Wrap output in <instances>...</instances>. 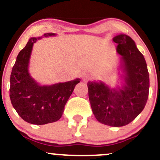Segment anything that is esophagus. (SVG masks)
Masks as SVG:
<instances>
[{
	"mask_svg": "<svg viewBox=\"0 0 160 160\" xmlns=\"http://www.w3.org/2000/svg\"><path fill=\"white\" fill-rule=\"evenodd\" d=\"M89 79H90V76H89V74H84L83 76H82V80H83L84 81H87Z\"/></svg>",
	"mask_w": 160,
	"mask_h": 160,
	"instance_id": "obj_1",
	"label": "esophagus"
}]
</instances>
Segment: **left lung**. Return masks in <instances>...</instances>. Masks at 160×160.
<instances>
[{
    "mask_svg": "<svg viewBox=\"0 0 160 160\" xmlns=\"http://www.w3.org/2000/svg\"><path fill=\"white\" fill-rule=\"evenodd\" d=\"M117 51L122 56L126 83L119 90L102 82H88L89 98L98 122L120 127L135 120L144 110L149 95V73L144 56L134 40L126 34L113 38Z\"/></svg>",
    "mask_w": 160,
    "mask_h": 160,
    "instance_id": "obj_1",
    "label": "left lung"
}]
</instances>
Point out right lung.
Segmentation results:
<instances>
[{
    "label": "right lung",
    "mask_w": 160,
    "mask_h": 160,
    "mask_svg": "<svg viewBox=\"0 0 160 160\" xmlns=\"http://www.w3.org/2000/svg\"><path fill=\"white\" fill-rule=\"evenodd\" d=\"M54 35L45 34L44 36ZM39 39V38H38ZM32 38L20 51L10 75V98L18 114L32 124L43 125L58 120L80 79L52 86H40L28 74V62L34 43Z\"/></svg>",
    "instance_id": "right-lung-1"
}]
</instances>
